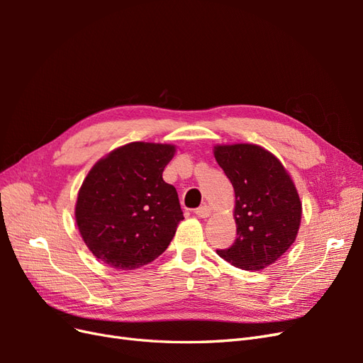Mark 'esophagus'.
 <instances>
[{
	"mask_svg": "<svg viewBox=\"0 0 363 363\" xmlns=\"http://www.w3.org/2000/svg\"><path fill=\"white\" fill-rule=\"evenodd\" d=\"M195 215L199 216V218H207L208 215H211V207L204 204V206H201L199 208H195Z\"/></svg>",
	"mask_w": 363,
	"mask_h": 363,
	"instance_id": "34e87169",
	"label": "esophagus"
}]
</instances>
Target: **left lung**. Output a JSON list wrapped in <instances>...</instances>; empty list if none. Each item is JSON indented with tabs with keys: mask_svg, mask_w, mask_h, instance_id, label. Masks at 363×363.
Masks as SVG:
<instances>
[{
	"mask_svg": "<svg viewBox=\"0 0 363 363\" xmlns=\"http://www.w3.org/2000/svg\"><path fill=\"white\" fill-rule=\"evenodd\" d=\"M215 159L233 184L238 235L216 252L238 268H267L298 233L301 203L289 174L276 156L251 144L215 147Z\"/></svg>",
	"mask_w": 363,
	"mask_h": 363,
	"instance_id": "left-lung-1",
	"label": "left lung"
}]
</instances>
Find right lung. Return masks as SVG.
<instances>
[{"mask_svg": "<svg viewBox=\"0 0 363 363\" xmlns=\"http://www.w3.org/2000/svg\"><path fill=\"white\" fill-rule=\"evenodd\" d=\"M172 145L131 142L98 162L79 192L75 219L92 255L115 269H136L168 248L183 212L162 179Z\"/></svg>", "mask_w": 363, "mask_h": 363, "instance_id": "add662e5", "label": "right lung"}]
</instances>
